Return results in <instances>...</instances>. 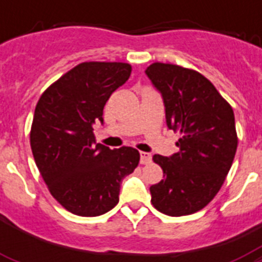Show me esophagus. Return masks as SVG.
Wrapping results in <instances>:
<instances>
[{
    "instance_id": "1",
    "label": "esophagus",
    "mask_w": 262,
    "mask_h": 262,
    "mask_svg": "<svg viewBox=\"0 0 262 262\" xmlns=\"http://www.w3.org/2000/svg\"><path fill=\"white\" fill-rule=\"evenodd\" d=\"M151 160H152L151 154H148V152H140V162H141V164L151 163Z\"/></svg>"
}]
</instances>
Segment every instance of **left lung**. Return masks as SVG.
I'll return each mask as SVG.
<instances>
[{"instance_id":"obj_1","label":"left lung","mask_w":262,"mask_h":262,"mask_svg":"<svg viewBox=\"0 0 262 262\" xmlns=\"http://www.w3.org/2000/svg\"><path fill=\"white\" fill-rule=\"evenodd\" d=\"M145 75L159 91L179 151L154 156L163 178L149 187L152 205L168 216L191 215L217 194L231 168L238 139L231 106L199 72L155 62Z\"/></svg>"}]
</instances>
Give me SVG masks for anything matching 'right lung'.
Instances as JSON below:
<instances>
[{"instance_id":"obj_1","label":"right lung","mask_w":262,"mask_h":262,"mask_svg":"<svg viewBox=\"0 0 262 262\" xmlns=\"http://www.w3.org/2000/svg\"><path fill=\"white\" fill-rule=\"evenodd\" d=\"M123 62H83L47 88L35 107L31 149L49 190L67 211L99 216L118 204L121 182L137 167L132 147L96 144L94 125L104 104L126 83Z\"/></svg>"}]
</instances>
